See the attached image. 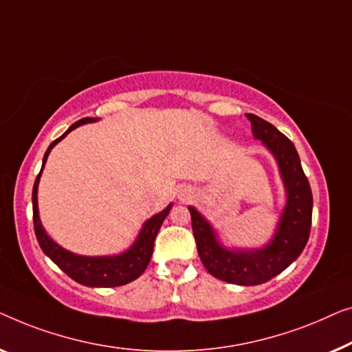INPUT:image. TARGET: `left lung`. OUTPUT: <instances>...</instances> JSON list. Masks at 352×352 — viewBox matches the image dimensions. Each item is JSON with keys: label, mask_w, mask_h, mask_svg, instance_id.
Instances as JSON below:
<instances>
[{"label": "left lung", "mask_w": 352, "mask_h": 352, "mask_svg": "<svg viewBox=\"0 0 352 352\" xmlns=\"http://www.w3.org/2000/svg\"><path fill=\"white\" fill-rule=\"evenodd\" d=\"M252 133L263 143L277 162L285 190V206L268 244L258 249H230L219 239L209 220L190 206L192 234L202 265L217 279L236 285H258L268 282L294 263L309 239L313 217V192L295 145L284 133L247 113Z\"/></svg>", "instance_id": "obj_1"}]
</instances>
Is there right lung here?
I'll use <instances>...</instances> for the list:
<instances>
[{"instance_id":"1","label":"right lung","mask_w":352,"mask_h":352,"mask_svg":"<svg viewBox=\"0 0 352 352\" xmlns=\"http://www.w3.org/2000/svg\"><path fill=\"white\" fill-rule=\"evenodd\" d=\"M97 118H82V120L76 121L75 124L68 127V131L54 140L49 145L46 155L43 157V167L34 180L33 192H32V202H33V225H34V234H36L38 244L41 247L44 254L60 268L63 273L68 274L73 280L79 282V284L86 287H120L129 284V282L135 280L137 277L143 274L146 270L148 263H150L153 255V245H155V239L157 236V231L169 215L172 209V204L161 210L160 214L153 215L143 223L140 232H138L137 239L133 244L129 247L127 250L118 255H103V256H86V255H76L73 252L63 249L58 245L51 236L47 234L46 230L39 220V210H38V185L39 178H41L44 164H46L49 153L54 146L57 145L62 138H65L73 129H76L87 122H96Z\"/></svg>"}]
</instances>
